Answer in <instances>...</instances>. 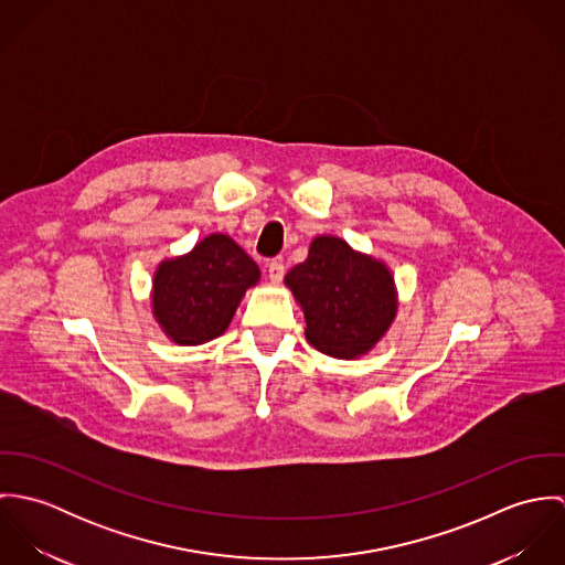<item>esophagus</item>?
<instances>
[{
  "mask_svg": "<svg viewBox=\"0 0 565 565\" xmlns=\"http://www.w3.org/2000/svg\"><path fill=\"white\" fill-rule=\"evenodd\" d=\"M267 276H269V280L271 282H280L282 280V276H285V265H282V260H269L267 263Z\"/></svg>",
  "mask_w": 565,
  "mask_h": 565,
  "instance_id": "1",
  "label": "esophagus"
}]
</instances>
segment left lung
I'll return each instance as SVG.
<instances>
[{
	"label": "left lung",
	"mask_w": 565,
	"mask_h": 565,
	"mask_svg": "<svg viewBox=\"0 0 565 565\" xmlns=\"http://www.w3.org/2000/svg\"><path fill=\"white\" fill-rule=\"evenodd\" d=\"M307 320V341L328 356L370 352L396 318L390 269L339 237H316L305 263L285 276Z\"/></svg>",
	"instance_id": "left-lung-1"
}]
</instances>
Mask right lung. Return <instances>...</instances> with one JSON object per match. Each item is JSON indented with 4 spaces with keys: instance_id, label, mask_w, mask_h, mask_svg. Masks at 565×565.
I'll return each mask as SVG.
<instances>
[{
    "instance_id": "obj_1",
    "label": "right lung",
    "mask_w": 565,
    "mask_h": 565,
    "mask_svg": "<svg viewBox=\"0 0 565 565\" xmlns=\"http://www.w3.org/2000/svg\"><path fill=\"white\" fill-rule=\"evenodd\" d=\"M258 278V265L228 235H209L189 254L159 265L154 318L180 345L206 343L228 328L245 289Z\"/></svg>"
}]
</instances>
